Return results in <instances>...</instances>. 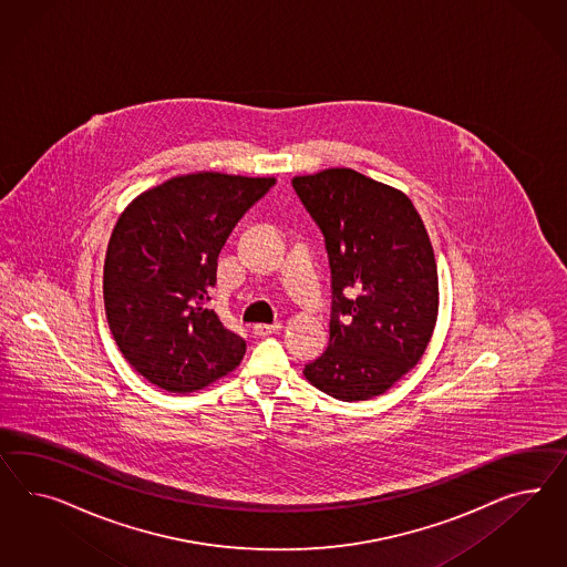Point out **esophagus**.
I'll return each instance as SVG.
<instances>
[{"instance_id": "1", "label": "esophagus", "mask_w": 567, "mask_h": 567, "mask_svg": "<svg viewBox=\"0 0 567 567\" xmlns=\"http://www.w3.org/2000/svg\"><path fill=\"white\" fill-rule=\"evenodd\" d=\"M280 328H282L280 323H256L254 326V334L261 338L270 337V334H276Z\"/></svg>"}]
</instances>
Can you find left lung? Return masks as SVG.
<instances>
[{
    "mask_svg": "<svg viewBox=\"0 0 567 567\" xmlns=\"http://www.w3.org/2000/svg\"><path fill=\"white\" fill-rule=\"evenodd\" d=\"M332 270L328 349L307 382L344 402L388 392L421 361L440 309L437 264L413 202L347 167L292 177Z\"/></svg>",
    "mask_w": 567,
    "mask_h": 567,
    "instance_id": "8db88e82",
    "label": "left lung"
}]
</instances>
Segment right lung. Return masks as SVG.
<instances>
[{
	"mask_svg": "<svg viewBox=\"0 0 567 567\" xmlns=\"http://www.w3.org/2000/svg\"><path fill=\"white\" fill-rule=\"evenodd\" d=\"M275 184L198 171L154 185L123 210L105 256V313L125 361L148 382L187 394L241 363L244 338L208 301L230 230Z\"/></svg>",
	"mask_w": 567,
	"mask_h": 567,
	"instance_id": "add662e5",
	"label": "right lung"
}]
</instances>
